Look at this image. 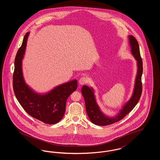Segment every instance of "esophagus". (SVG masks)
<instances>
[{
    "mask_svg": "<svg viewBox=\"0 0 160 160\" xmlns=\"http://www.w3.org/2000/svg\"><path fill=\"white\" fill-rule=\"evenodd\" d=\"M88 82V79L86 77H82L79 80H78V83L80 85H83L84 84Z\"/></svg>",
    "mask_w": 160,
    "mask_h": 160,
    "instance_id": "34e87169",
    "label": "esophagus"
}]
</instances>
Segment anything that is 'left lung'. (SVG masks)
I'll list each match as a JSON object with an SVG mask.
<instances>
[{
    "mask_svg": "<svg viewBox=\"0 0 160 160\" xmlns=\"http://www.w3.org/2000/svg\"><path fill=\"white\" fill-rule=\"evenodd\" d=\"M128 38L131 53L137 61L138 68L132 95L129 101L119 111V113L114 117H108L104 115L97 103L93 89L86 85L82 87V93L85 101L87 114L91 121L97 125L106 126L119 121L134 108L141 97L142 92V76L143 73V62L137 39L132 35H129Z\"/></svg>",
    "mask_w": 160,
    "mask_h": 160,
    "instance_id": "obj_1",
    "label": "left lung"
}]
</instances>
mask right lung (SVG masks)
Returning <instances> with one entry per match:
<instances>
[{"label":"right lung","instance_id":"add662e5","mask_svg":"<svg viewBox=\"0 0 160 160\" xmlns=\"http://www.w3.org/2000/svg\"><path fill=\"white\" fill-rule=\"evenodd\" d=\"M29 32L23 38L14 62L13 89L15 97L23 109L32 117L47 124L59 122L65 114L66 101L77 88V80L61 84L46 94L36 93L24 82L22 72V59Z\"/></svg>","mask_w":160,"mask_h":160}]
</instances>
